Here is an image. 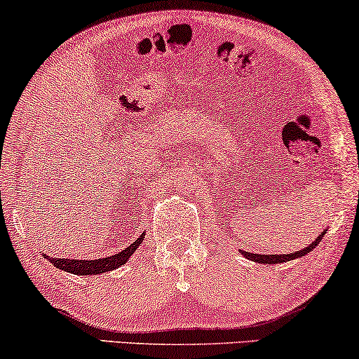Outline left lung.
I'll list each match as a JSON object with an SVG mask.
<instances>
[{"label": "left lung", "mask_w": 359, "mask_h": 359, "mask_svg": "<svg viewBox=\"0 0 359 359\" xmlns=\"http://www.w3.org/2000/svg\"><path fill=\"white\" fill-rule=\"evenodd\" d=\"M323 237L322 235H318L316 238V242H312L309 247L299 250V252H294V253H287V255H258V253H248V252H243L242 250V255L245 258L252 259V262H257V263H263V264H278V263H284V262H291L294 258H301L304 255H307L311 250H313L317 247V243L320 242Z\"/></svg>", "instance_id": "8db88e82"}]
</instances>
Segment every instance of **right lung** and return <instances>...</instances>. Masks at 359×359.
<instances>
[{
	"label": "right lung",
	"mask_w": 359,
	"mask_h": 359,
	"mask_svg": "<svg viewBox=\"0 0 359 359\" xmlns=\"http://www.w3.org/2000/svg\"><path fill=\"white\" fill-rule=\"evenodd\" d=\"M144 237H145V233H142L134 243H130V247H127L126 250H122V252L112 255V257H107V258H100V259L50 258V263L55 268L63 269V271H68L73 274H83V276H86V274H93V276H95V274L112 271V269L122 266V264H124L127 259L132 257V253L139 248V245L142 240H144ZM43 257L48 258L47 255H43Z\"/></svg>",
	"instance_id": "right-lung-1"
}]
</instances>
